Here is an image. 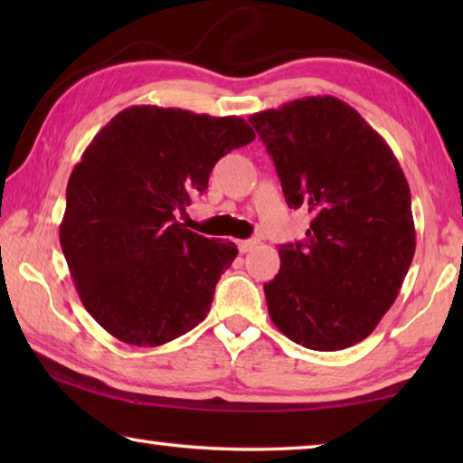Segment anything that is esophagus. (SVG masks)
Here are the masks:
<instances>
[{
    "label": "esophagus",
    "instance_id": "esophagus-1",
    "mask_svg": "<svg viewBox=\"0 0 463 463\" xmlns=\"http://www.w3.org/2000/svg\"><path fill=\"white\" fill-rule=\"evenodd\" d=\"M257 245V239H245V241H237V247L241 253H247V250H250Z\"/></svg>",
    "mask_w": 463,
    "mask_h": 463
}]
</instances>
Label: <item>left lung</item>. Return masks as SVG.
<instances>
[{"instance_id":"obj_1","label":"left lung","mask_w":463,"mask_h":463,"mask_svg":"<svg viewBox=\"0 0 463 463\" xmlns=\"http://www.w3.org/2000/svg\"><path fill=\"white\" fill-rule=\"evenodd\" d=\"M289 208L312 213L307 242L279 247L265 284L281 333L315 351L364 341L394 304L417 237L409 182L386 140L333 96L249 116Z\"/></svg>"}]
</instances>
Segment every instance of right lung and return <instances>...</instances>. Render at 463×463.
<instances>
[{"label": "right lung", "instance_id": "right-lung-1", "mask_svg": "<svg viewBox=\"0 0 463 463\" xmlns=\"http://www.w3.org/2000/svg\"><path fill=\"white\" fill-rule=\"evenodd\" d=\"M255 138L239 116L130 106L73 167L59 239L85 310L116 339L156 347L202 323L234 242L175 221L210 171Z\"/></svg>", "mask_w": 463, "mask_h": 463}]
</instances>
